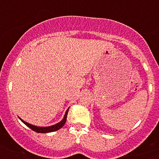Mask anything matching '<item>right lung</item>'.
I'll return each mask as SVG.
<instances>
[{"mask_svg": "<svg viewBox=\"0 0 159 159\" xmlns=\"http://www.w3.org/2000/svg\"><path fill=\"white\" fill-rule=\"evenodd\" d=\"M68 112V109L66 111V112H65V117H64V118L61 120V121H60V122L57 123V124H56V125H54L48 126V127H38V126L32 125L29 124V123H28V122H26V121H23L21 118H19L21 120V121L24 123V124L26 125L28 127H29L30 129L31 130H33V131H36V132H38V133H48V132H52V131H57V130L60 129L61 128L63 127L64 125H65V122H66Z\"/></svg>", "mask_w": 159, "mask_h": 159, "instance_id": "obj_1", "label": "right lung"}]
</instances>
